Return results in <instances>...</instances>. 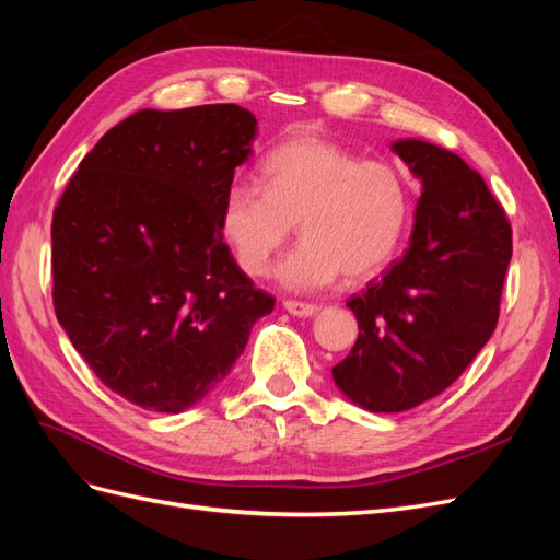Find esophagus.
<instances>
[{"label":"esophagus","mask_w":560,"mask_h":560,"mask_svg":"<svg viewBox=\"0 0 560 560\" xmlns=\"http://www.w3.org/2000/svg\"><path fill=\"white\" fill-rule=\"evenodd\" d=\"M282 306L287 313H292L296 317H311L317 313V306L315 303H306V301H296V299H287L282 301Z\"/></svg>","instance_id":"obj_1"}]
</instances>
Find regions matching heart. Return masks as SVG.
Returning a JSON list of instances; mask_svg holds the SVG:
<instances>
[{
    "label": "heart",
    "instance_id": "1",
    "mask_svg": "<svg viewBox=\"0 0 560 560\" xmlns=\"http://www.w3.org/2000/svg\"><path fill=\"white\" fill-rule=\"evenodd\" d=\"M411 217V189L397 165L360 159L311 132H296L259 163V184H231L219 212V233L247 276H266L290 243H303L278 278L296 292L376 276L395 257Z\"/></svg>",
    "mask_w": 560,
    "mask_h": 560
}]
</instances>
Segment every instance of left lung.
<instances>
[{
    "mask_svg": "<svg viewBox=\"0 0 560 560\" xmlns=\"http://www.w3.org/2000/svg\"><path fill=\"white\" fill-rule=\"evenodd\" d=\"M393 149L422 182L411 245L352 294L360 336L331 374L354 401L397 413L442 395L498 327L512 224L483 177L451 151Z\"/></svg>",
    "mask_w": 560,
    "mask_h": 560,
    "instance_id": "8db88e82",
    "label": "left lung"
}]
</instances>
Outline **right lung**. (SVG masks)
<instances>
[{
  "label": "right lung",
  "mask_w": 560,
  "mask_h": 560,
  "mask_svg": "<svg viewBox=\"0 0 560 560\" xmlns=\"http://www.w3.org/2000/svg\"><path fill=\"white\" fill-rule=\"evenodd\" d=\"M257 118L238 105L142 109L103 135L54 210V308L95 376L149 411L200 401L276 299L219 233Z\"/></svg>",
  "instance_id": "1"
}]
</instances>
